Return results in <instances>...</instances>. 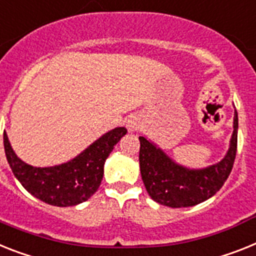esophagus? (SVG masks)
<instances>
[{
	"label": "esophagus",
	"instance_id": "obj_1",
	"mask_svg": "<svg viewBox=\"0 0 256 256\" xmlns=\"http://www.w3.org/2000/svg\"><path fill=\"white\" fill-rule=\"evenodd\" d=\"M126 126H128V132H136L140 128V118L138 116H132L128 117V120L126 121Z\"/></svg>",
	"mask_w": 256,
	"mask_h": 256
}]
</instances>
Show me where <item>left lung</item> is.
<instances>
[{"label":"left lung","instance_id":"left-lung-1","mask_svg":"<svg viewBox=\"0 0 256 256\" xmlns=\"http://www.w3.org/2000/svg\"><path fill=\"white\" fill-rule=\"evenodd\" d=\"M233 128L224 158L203 169H191L177 164L154 142L139 136V165L148 195L154 202L172 208L192 207L214 196L222 188L233 168L237 154V112H234Z\"/></svg>","mask_w":256,"mask_h":256}]
</instances>
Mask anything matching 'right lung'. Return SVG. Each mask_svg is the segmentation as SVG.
<instances>
[{
  "instance_id": "obj_1",
  "label": "right lung",
  "mask_w": 256,
  "mask_h": 256,
  "mask_svg": "<svg viewBox=\"0 0 256 256\" xmlns=\"http://www.w3.org/2000/svg\"><path fill=\"white\" fill-rule=\"evenodd\" d=\"M128 132L116 128L88 146L72 160L54 166H32L15 154L4 132L8 162L23 188L40 200L57 207L80 204L98 191L104 176V164L114 146Z\"/></svg>"
}]
</instances>
